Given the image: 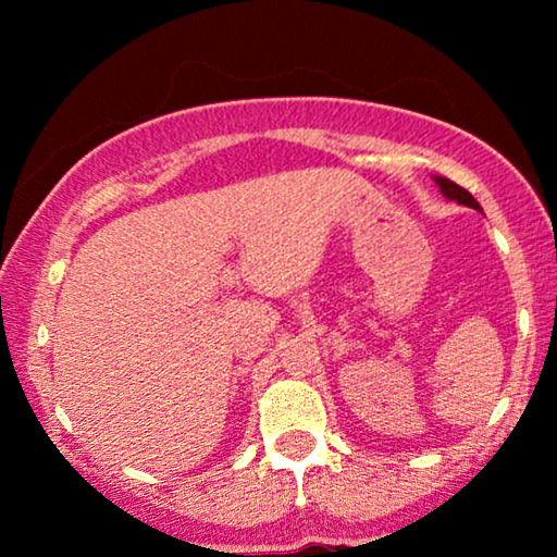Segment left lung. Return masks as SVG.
<instances>
[{
	"label": "left lung",
	"mask_w": 557,
	"mask_h": 557,
	"mask_svg": "<svg viewBox=\"0 0 557 557\" xmlns=\"http://www.w3.org/2000/svg\"><path fill=\"white\" fill-rule=\"evenodd\" d=\"M433 180H436V185L441 187V193H444V197H448V200H456L459 205H467V208L482 210V205L474 200V195L467 193V189L456 185V182L446 180V177H433Z\"/></svg>",
	"instance_id": "1"
}]
</instances>
